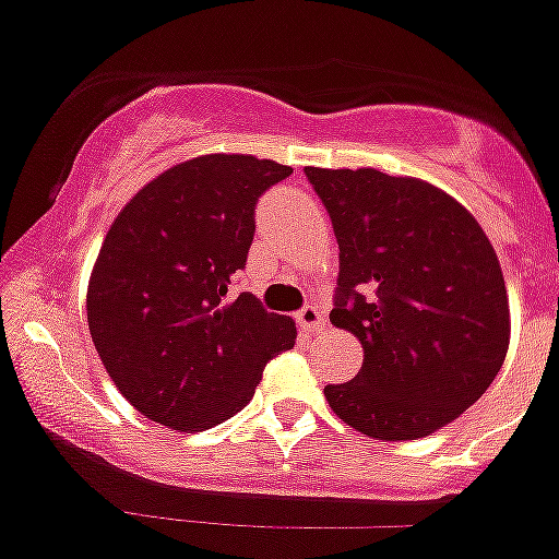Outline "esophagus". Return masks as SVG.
I'll return each mask as SVG.
<instances>
[{
  "label": "esophagus",
  "instance_id": "34e87169",
  "mask_svg": "<svg viewBox=\"0 0 559 559\" xmlns=\"http://www.w3.org/2000/svg\"><path fill=\"white\" fill-rule=\"evenodd\" d=\"M296 322H299V328L305 330V333H319V330H324V313L319 310V305H305L299 313H296Z\"/></svg>",
  "mask_w": 559,
  "mask_h": 559
}]
</instances>
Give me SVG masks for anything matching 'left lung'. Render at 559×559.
<instances>
[{"label":"left lung","mask_w":559,"mask_h":559,"mask_svg":"<svg viewBox=\"0 0 559 559\" xmlns=\"http://www.w3.org/2000/svg\"><path fill=\"white\" fill-rule=\"evenodd\" d=\"M338 237L330 313L364 347L360 372L324 386L355 431L423 439L476 403L510 349V299L490 237L453 195L374 167H305Z\"/></svg>","instance_id":"1"}]
</instances>
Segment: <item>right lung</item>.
Wrapping results in <instances>:
<instances>
[{"mask_svg": "<svg viewBox=\"0 0 559 559\" xmlns=\"http://www.w3.org/2000/svg\"><path fill=\"white\" fill-rule=\"evenodd\" d=\"M290 173L251 153H204L147 181L108 226L88 276V333L114 386L153 423L218 426L296 344L294 319L226 296L254 240L257 199Z\"/></svg>", "mask_w": 559, "mask_h": 559, "instance_id": "add662e5", "label": "right lung"}]
</instances>
